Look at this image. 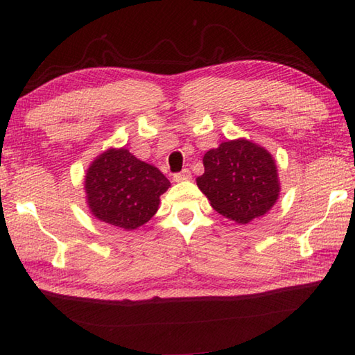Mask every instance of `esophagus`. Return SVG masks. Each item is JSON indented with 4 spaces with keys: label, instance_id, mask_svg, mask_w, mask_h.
<instances>
[{
    "label": "esophagus",
    "instance_id": "esophagus-1",
    "mask_svg": "<svg viewBox=\"0 0 355 355\" xmlns=\"http://www.w3.org/2000/svg\"><path fill=\"white\" fill-rule=\"evenodd\" d=\"M192 178V173L189 169H183L182 172H178L173 175V182H189Z\"/></svg>",
    "mask_w": 355,
    "mask_h": 355
}]
</instances>
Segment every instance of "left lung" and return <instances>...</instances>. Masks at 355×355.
I'll list each match as a JSON object with an SVG mask.
<instances>
[{"mask_svg":"<svg viewBox=\"0 0 355 355\" xmlns=\"http://www.w3.org/2000/svg\"><path fill=\"white\" fill-rule=\"evenodd\" d=\"M205 173L197 186L218 214L238 224L266 215L281 192L273 155L256 143L223 141L202 157Z\"/></svg>","mask_w":355,"mask_h":355,"instance_id":"obj_1","label":"left lung"}]
</instances>
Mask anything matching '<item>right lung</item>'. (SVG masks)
Listing matches in <instances>:
<instances>
[{
  "mask_svg": "<svg viewBox=\"0 0 355 355\" xmlns=\"http://www.w3.org/2000/svg\"><path fill=\"white\" fill-rule=\"evenodd\" d=\"M169 180L155 166L125 148L97 155L85 173L84 189L89 212L97 220L123 230H135L153 218Z\"/></svg>",
  "mask_w": 355,
  "mask_h": 355,
  "instance_id": "1",
  "label": "right lung"
}]
</instances>
